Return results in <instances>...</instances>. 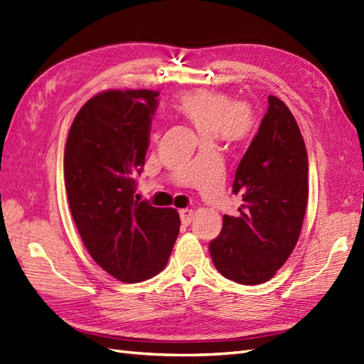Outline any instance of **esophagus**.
<instances>
[{
  "label": "esophagus",
  "instance_id": "34e87169",
  "mask_svg": "<svg viewBox=\"0 0 364 364\" xmlns=\"http://www.w3.org/2000/svg\"><path fill=\"white\" fill-rule=\"evenodd\" d=\"M180 218H181V223L184 226H189L193 220V210L192 209H181Z\"/></svg>",
  "mask_w": 364,
  "mask_h": 364
}]
</instances>
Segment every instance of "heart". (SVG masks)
<instances>
[{
	"label": "heart",
	"instance_id": "b5f03b06",
	"mask_svg": "<svg viewBox=\"0 0 364 364\" xmlns=\"http://www.w3.org/2000/svg\"><path fill=\"white\" fill-rule=\"evenodd\" d=\"M173 110L206 138L241 144L254 136L258 121L255 112L234 95L217 89H195L180 93L172 101Z\"/></svg>",
	"mask_w": 364,
	"mask_h": 364
}]
</instances>
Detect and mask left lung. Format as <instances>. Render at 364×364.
Wrapping results in <instances>:
<instances>
[{
	"label": "left lung",
	"mask_w": 364,
	"mask_h": 364,
	"mask_svg": "<svg viewBox=\"0 0 364 364\" xmlns=\"http://www.w3.org/2000/svg\"><path fill=\"white\" fill-rule=\"evenodd\" d=\"M307 152L292 112L277 97L241 158L235 217H223L209 250L217 271L240 284H262L282 267L300 237L309 186Z\"/></svg>",
	"instance_id": "obj_1"
}]
</instances>
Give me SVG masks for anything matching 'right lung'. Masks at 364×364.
Returning a JSON list of instances; mask_svg holds the SVG:
<instances>
[{"instance_id": "obj_1", "label": "right lung", "mask_w": 364, "mask_h": 364, "mask_svg": "<svg viewBox=\"0 0 364 364\" xmlns=\"http://www.w3.org/2000/svg\"><path fill=\"white\" fill-rule=\"evenodd\" d=\"M156 90H105L82 106L64 149V183L78 234L95 263L123 283L160 274L180 232L172 208L134 198Z\"/></svg>"}]
</instances>
